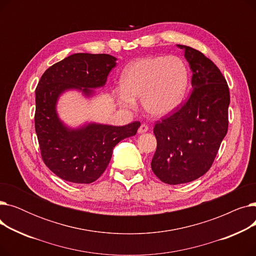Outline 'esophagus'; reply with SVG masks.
Listing matches in <instances>:
<instances>
[{"mask_svg": "<svg viewBox=\"0 0 256 256\" xmlns=\"http://www.w3.org/2000/svg\"><path fill=\"white\" fill-rule=\"evenodd\" d=\"M147 130H148V126H147L146 124H141L140 128H138V132H139V134H144V132H146Z\"/></svg>", "mask_w": 256, "mask_h": 256, "instance_id": "obj_1", "label": "esophagus"}]
</instances>
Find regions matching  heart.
Returning <instances> with one entry per match:
<instances>
[{
	"label": "heart",
	"mask_w": 256,
	"mask_h": 256,
	"mask_svg": "<svg viewBox=\"0 0 256 256\" xmlns=\"http://www.w3.org/2000/svg\"><path fill=\"white\" fill-rule=\"evenodd\" d=\"M118 104L126 110L141 98L144 110L154 117H165L182 104L189 84V72L176 56L141 58L126 66L120 76Z\"/></svg>",
	"instance_id": "obj_1"
}]
</instances>
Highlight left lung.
Instances as JSON below:
<instances>
[{
	"mask_svg": "<svg viewBox=\"0 0 256 256\" xmlns=\"http://www.w3.org/2000/svg\"><path fill=\"white\" fill-rule=\"evenodd\" d=\"M192 72V93L180 109L158 121L152 169L165 184H180L210 168L228 128L230 89L218 67L202 52L178 44Z\"/></svg>",
	"mask_w": 256,
	"mask_h": 256,
	"instance_id": "1",
	"label": "left lung"
}]
</instances>
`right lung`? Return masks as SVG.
Listing matches in <instances>:
<instances>
[{"label":"right lung","instance_id":"1","mask_svg":"<svg viewBox=\"0 0 256 256\" xmlns=\"http://www.w3.org/2000/svg\"><path fill=\"white\" fill-rule=\"evenodd\" d=\"M116 60L106 54H74L52 65L37 85L35 130L42 156L48 169L66 182H96L109 165L114 147L135 136L140 126L135 121L124 126L85 122L70 128L59 117L60 96L76 90L87 98H93V89L106 85Z\"/></svg>","mask_w":256,"mask_h":256}]
</instances>
